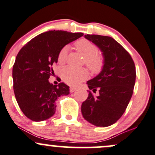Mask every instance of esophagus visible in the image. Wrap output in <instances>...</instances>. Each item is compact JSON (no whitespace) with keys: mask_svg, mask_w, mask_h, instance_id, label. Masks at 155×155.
<instances>
[{"mask_svg":"<svg viewBox=\"0 0 155 155\" xmlns=\"http://www.w3.org/2000/svg\"><path fill=\"white\" fill-rule=\"evenodd\" d=\"M76 90V87H70V92H71V93L74 92V91Z\"/></svg>","mask_w":155,"mask_h":155,"instance_id":"esophagus-1","label":"esophagus"}]
</instances>
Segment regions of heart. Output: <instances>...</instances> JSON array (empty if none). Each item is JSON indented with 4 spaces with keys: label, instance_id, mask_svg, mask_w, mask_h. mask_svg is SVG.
<instances>
[{
    "label": "heart",
    "instance_id": "heart-1",
    "mask_svg": "<svg viewBox=\"0 0 155 155\" xmlns=\"http://www.w3.org/2000/svg\"><path fill=\"white\" fill-rule=\"evenodd\" d=\"M76 50L84 57V63L92 73H99L105 64L104 57L97 53L98 48L94 43L85 38H81L74 44ZM68 48L64 47L58 52L57 61L63 64L67 60ZM87 71L84 68L76 69L71 67H65L61 70V76L65 82L72 85H76L87 77Z\"/></svg>",
    "mask_w": 155,
    "mask_h": 155
}]
</instances>
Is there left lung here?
<instances>
[{"label":"left lung","instance_id":"left-lung-1","mask_svg":"<svg viewBox=\"0 0 155 155\" xmlns=\"http://www.w3.org/2000/svg\"><path fill=\"white\" fill-rule=\"evenodd\" d=\"M86 38L100 48L105 58L102 71L87 82L94 97H88L82 105L83 117L91 124L107 127L115 123L124 114L132 97L136 79V69L131 55L117 41L109 36L85 35Z\"/></svg>","mask_w":155,"mask_h":155}]
</instances>
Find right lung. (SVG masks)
Returning a JSON list of instances; mask_svg holds the SVG:
<instances>
[{
  "instance_id": "obj_1",
  "label": "right lung",
  "mask_w": 155,
  "mask_h": 155,
  "mask_svg": "<svg viewBox=\"0 0 155 155\" xmlns=\"http://www.w3.org/2000/svg\"><path fill=\"white\" fill-rule=\"evenodd\" d=\"M82 32L50 30L27 42L16 56L12 68L13 89L21 110L32 121L46 120L56 112V100L70 94L64 83L53 84L49 78L53 74L58 52L70 42L82 37Z\"/></svg>"
}]
</instances>
